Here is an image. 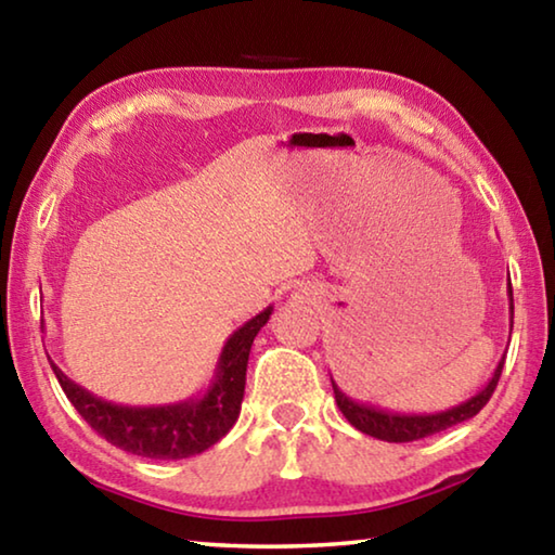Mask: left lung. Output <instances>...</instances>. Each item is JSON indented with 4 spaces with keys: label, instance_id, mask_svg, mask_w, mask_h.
I'll list each match as a JSON object with an SVG mask.
<instances>
[{
    "label": "left lung",
    "instance_id": "obj_1",
    "mask_svg": "<svg viewBox=\"0 0 555 555\" xmlns=\"http://www.w3.org/2000/svg\"><path fill=\"white\" fill-rule=\"evenodd\" d=\"M509 294V327H514V294H512V284L506 288ZM504 367V357L496 364V370L492 374V379L487 382V387L482 391H477L475 397H469L467 401L457 403L453 409L438 411V413H393V411H384V409H374L370 403H357L352 401L343 389L333 382V391H335V401L340 406L343 416L350 421V424L367 434L372 438L387 440V443H409V440H418V438H428L434 434H440V430L453 428L463 421L473 418L480 413L487 401L496 389V382H500V374Z\"/></svg>",
    "mask_w": 555,
    "mask_h": 555
}]
</instances>
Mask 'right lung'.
<instances>
[{
    "instance_id": "1",
    "label": "right lung",
    "mask_w": 555,
    "mask_h": 555,
    "mask_svg": "<svg viewBox=\"0 0 555 555\" xmlns=\"http://www.w3.org/2000/svg\"><path fill=\"white\" fill-rule=\"evenodd\" d=\"M271 311H274L271 306L264 308L228 337L208 391L188 401L166 403V406H121L82 389L53 362L51 367L65 397L107 443L131 455L154 460L191 457L218 443L237 421L251 343L267 325Z\"/></svg>"
}]
</instances>
